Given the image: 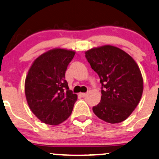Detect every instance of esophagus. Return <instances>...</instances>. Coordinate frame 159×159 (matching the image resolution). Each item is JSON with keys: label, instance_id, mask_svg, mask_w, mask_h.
Masks as SVG:
<instances>
[{"label": "esophagus", "instance_id": "obj_1", "mask_svg": "<svg viewBox=\"0 0 159 159\" xmlns=\"http://www.w3.org/2000/svg\"><path fill=\"white\" fill-rule=\"evenodd\" d=\"M87 93H80V95H81V97H85L86 95H87Z\"/></svg>", "mask_w": 159, "mask_h": 159}]
</instances>
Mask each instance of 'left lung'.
I'll use <instances>...</instances> for the list:
<instances>
[{
    "mask_svg": "<svg viewBox=\"0 0 159 159\" xmlns=\"http://www.w3.org/2000/svg\"><path fill=\"white\" fill-rule=\"evenodd\" d=\"M85 55L101 84V101L93 107L94 113L110 124L126 120L142 95L143 78L139 66L130 55L113 46L91 49Z\"/></svg>",
    "mask_w": 159,
    "mask_h": 159,
    "instance_id": "1",
    "label": "left lung"
}]
</instances>
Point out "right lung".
<instances>
[{
    "instance_id": "right-lung-1",
    "label": "right lung",
    "mask_w": 159,
    "mask_h": 159,
    "mask_svg": "<svg viewBox=\"0 0 159 159\" xmlns=\"http://www.w3.org/2000/svg\"><path fill=\"white\" fill-rule=\"evenodd\" d=\"M75 54L51 49L36 58L25 80V95L32 112L43 123L57 125L72 113L78 96L70 90L65 72Z\"/></svg>"
}]
</instances>
